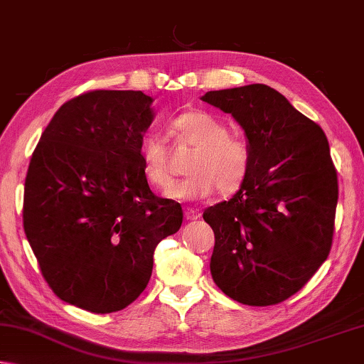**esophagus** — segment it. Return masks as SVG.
I'll return each mask as SVG.
<instances>
[{
    "label": "esophagus",
    "instance_id": "obj_1",
    "mask_svg": "<svg viewBox=\"0 0 364 364\" xmlns=\"http://www.w3.org/2000/svg\"><path fill=\"white\" fill-rule=\"evenodd\" d=\"M200 217H201V212L198 209H191V208L185 209V218H187V220H198Z\"/></svg>",
    "mask_w": 364,
    "mask_h": 364
}]
</instances>
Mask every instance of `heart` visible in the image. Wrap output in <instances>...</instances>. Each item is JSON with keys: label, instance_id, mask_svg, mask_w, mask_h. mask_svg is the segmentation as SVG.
Listing matches in <instances>:
<instances>
[{"label": "heart", "instance_id": "heart-1", "mask_svg": "<svg viewBox=\"0 0 364 364\" xmlns=\"http://www.w3.org/2000/svg\"><path fill=\"white\" fill-rule=\"evenodd\" d=\"M181 141L196 149L188 164L190 176L164 191L173 201H198L210 198L220 188L231 195L241 190L252 168L250 144L242 136L231 134L220 119L204 111H188L171 123ZM142 174L154 187L171 182L168 150L159 136H147L141 149Z\"/></svg>", "mask_w": 364, "mask_h": 364}]
</instances>
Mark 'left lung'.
Segmentation results:
<instances>
[{"mask_svg":"<svg viewBox=\"0 0 364 364\" xmlns=\"http://www.w3.org/2000/svg\"><path fill=\"white\" fill-rule=\"evenodd\" d=\"M201 100L231 114L252 149L241 190L203 214L215 235L212 279L237 303H282L309 282L331 249L338 174L328 139L264 84L208 92Z\"/></svg>","mask_w":364,"mask_h":364,"instance_id":"obj_1","label":"left lung"}]
</instances>
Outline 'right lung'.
Returning a JSON list of instances; mask_svg holds the SVG:
<instances>
[{
	"instance_id": "1",
	"label": "right lung",
	"mask_w": 364,
	"mask_h": 364,
	"mask_svg": "<svg viewBox=\"0 0 364 364\" xmlns=\"http://www.w3.org/2000/svg\"><path fill=\"white\" fill-rule=\"evenodd\" d=\"M154 98L95 90L65 102L41 134L25 179L23 228L52 291L95 314L125 309L146 289L154 252L179 231V203L142 174Z\"/></svg>"
}]
</instances>
